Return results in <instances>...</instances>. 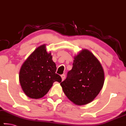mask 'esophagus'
<instances>
[{"instance_id": "esophagus-1", "label": "esophagus", "mask_w": 126, "mask_h": 126, "mask_svg": "<svg viewBox=\"0 0 126 126\" xmlns=\"http://www.w3.org/2000/svg\"><path fill=\"white\" fill-rule=\"evenodd\" d=\"M61 77V78H62V81H63V80L65 78V74H62Z\"/></svg>"}]
</instances>
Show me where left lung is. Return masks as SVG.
Instances as JSON below:
<instances>
[{"label":"left lung","mask_w":126,"mask_h":126,"mask_svg":"<svg viewBox=\"0 0 126 126\" xmlns=\"http://www.w3.org/2000/svg\"><path fill=\"white\" fill-rule=\"evenodd\" d=\"M104 81L105 73L99 60L89 50L82 49L74 57L72 70L60 85L70 101L81 106L93 101Z\"/></svg>","instance_id":"left-lung-1"}]
</instances>
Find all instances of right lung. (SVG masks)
I'll list each match as a JSON object with an SVG mask.
<instances>
[{"label":"right lung","instance_id":"add662e5","mask_svg":"<svg viewBox=\"0 0 126 126\" xmlns=\"http://www.w3.org/2000/svg\"><path fill=\"white\" fill-rule=\"evenodd\" d=\"M56 65L46 45L40 46L27 58L19 72V81L25 94L32 99L43 97L53 83L61 82V77L56 74Z\"/></svg>","mask_w":126,"mask_h":126}]
</instances>
